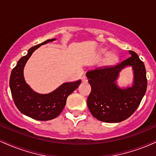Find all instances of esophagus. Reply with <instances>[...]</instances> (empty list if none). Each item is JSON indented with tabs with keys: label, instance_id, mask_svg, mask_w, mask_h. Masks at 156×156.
<instances>
[{
	"label": "esophagus",
	"instance_id": "esophagus-1",
	"mask_svg": "<svg viewBox=\"0 0 156 156\" xmlns=\"http://www.w3.org/2000/svg\"><path fill=\"white\" fill-rule=\"evenodd\" d=\"M82 81L83 82H87V78L85 76H83L82 77Z\"/></svg>",
	"mask_w": 156,
	"mask_h": 156
}]
</instances>
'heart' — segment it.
Segmentation results:
<instances>
[{
	"label": "heart",
	"mask_w": 156,
	"mask_h": 156,
	"mask_svg": "<svg viewBox=\"0 0 156 156\" xmlns=\"http://www.w3.org/2000/svg\"><path fill=\"white\" fill-rule=\"evenodd\" d=\"M103 54H107V52L105 51H103ZM119 58L117 56V55L115 53H110V54L108 55V56L105 58L103 62V65L104 66H111L113 65H115L118 62Z\"/></svg>",
	"instance_id": "1"
}]
</instances>
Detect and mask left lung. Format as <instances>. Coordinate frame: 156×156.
I'll list each match as a JSON object with an SVG mask.
<instances>
[{"instance_id":"8db88e82","label":"left lung","mask_w":156,"mask_h":156,"mask_svg":"<svg viewBox=\"0 0 156 156\" xmlns=\"http://www.w3.org/2000/svg\"><path fill=\"white\" fill-rule=\"evenodd\" d=\"M130 57L114 66L88 71L86 76L91 86L87 104L92 115L101 122L117 123L133 114L145 95L147 80L144 63L135 52L129 51ZM132 66L134 81L132 87L122 89L115 81L119 72Z\"/></svg>"}]
</instances>
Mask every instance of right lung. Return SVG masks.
<instances>
[{
    "label": "right lung",
    "instance_id": "right-lung-1",
    "mask_svg": "<svg viewBox=\"0 0 156 156\" xmlns=\"http://www.w3.org/2000/svg\"><path fill=\"white\" fill-rule=\"evenodd\" d=\"M54 40L55 38L48 40L29 49L27 54L19 59L11 74L9 84L15 105L21 113L36 120L48 121L58 116L66 105L68 96L81 83V80L66 82L48 94L35 93L26 83L24 68L27 61L38 48Z\"/></svg>",
    "mask_w": 156,
    "mask_h": 156
}]
</instances>
